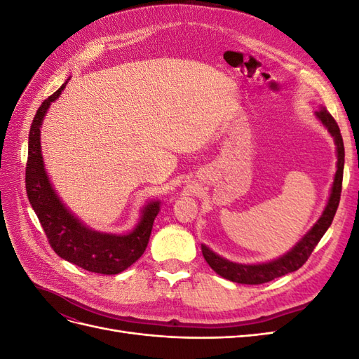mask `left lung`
I'll return each instance as SVG.
<instances>
[{"label": "left lung", "instance_id": "1", "mask_svg": "<svg viewBox=\"0 0 359 359\" xmlns=\"http://www.w3.org/2000/svg\"><path fill=\"white\" fill-rule=\"evenodd\" d=\"M314 116L319 119L320 124L327 128L330 135L334 137L335 149H337V170L334 175V182L331 186L330 198L322 215L319 217V220L313 224L311 229L304 235L286 255L265 264L244 265V264L231 262V260L219 256L205 244H202V255L205 260L208 262V265L215 271V273L222 276L223 278L231 280L233 283H241V285H262V283H266V281L293 273V271L299 269L304 264L307 262V259L311 255L314 247L318 245L320 238L331 226L335 211L339 208L340 194H341L344 145H343V137H341L339 126H337L335 119L323 106L318 112H314Z\"/></svg>", "mask_w": 359, "mask_h": 359}]
</instances>
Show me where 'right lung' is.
I'll return each instance as SVG.
<instances>
[{"instance_id": "add662e5", "label": "right lung", "mask_w": 359, "mask_h": 359, "mask_svg": "<svg viewBox=\"0 0 359 359\" xmlns=\"http://www.w3.org/2000/svg\"><path fill=\"white\" fill-rule=\"evenodd\" d=\"M70 78L41 103L32 119L28 136L25 187L28 201L37 214L49 244L60 257L90 273L114 276L123 273L144 255L153 223L160 211V201H149L140 210L139 222L128 233H106L83 224L62 203L45 169L41 156L40 128L49 106L61 95Z\"/></svg>"}]
</instances>
